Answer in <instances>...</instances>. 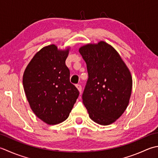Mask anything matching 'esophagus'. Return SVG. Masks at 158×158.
<instances>
[{
  "label": "esophagus",
  "instance_id": "esophagus-1",
  "mask_svg": "<svg viewBox=\"0 0 158 158\" xmlns=\"http://www.w3.org/2000/svg\"><path fill=\"white\" fill-rule=\"evenodd\" d=\"M76 87H77V89H78L79 92H80V93H81V91H82V88H81V85H80V84H77V85H76Z\"/></svg>",
  "mask_w": 158,
  "mask_h": 158
}]
</instances>
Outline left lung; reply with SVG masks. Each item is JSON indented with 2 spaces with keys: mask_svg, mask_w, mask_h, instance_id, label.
Segmentation results:
<instances>
[{
  "mask_svg": "<svg viewBox=\"0 0 158 158\" xmlns=\"http://www.w3.org/2000/svg\"><path fill=\"white\" fill-rule=\"evenodd\" d=\"M87 65L88 79L83 103L93 121L102 125L114 123L128 106L132 77L118 52L103 41L79 49Z\"/></svg>",
  "mask_w": 158,
  "mask_h": 158,
  "instance_id": "left-lung-1",
  "label": "left lung"
}]
</instances>
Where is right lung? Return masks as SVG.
I'll use <instances>...</instances> for the list:
<instances>
[{
	"instance_id": "add662e5",
	"label": "right lung",
	"mask_w": 158,
	"mask_h": 158,
	"mask_svg": "<svg viewBox=\"0 0 158 158\" xmlns=\"http://www.w3.org/2000/svg\"><path fill=\"white\" fill-rule=\"evenodd\" d=\"M69 48L44 46L34 55L24 72L23 83L33 113L43 122L56 125L68 118L79 97L78 89L70 82L66 66Z\"/></svg>"
}]
</instances>
